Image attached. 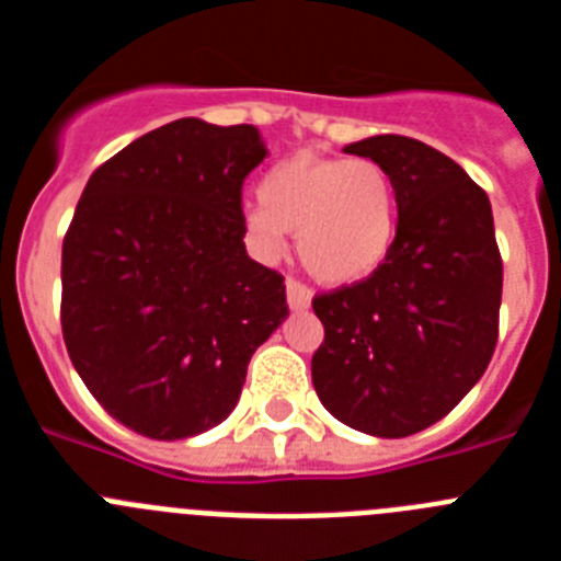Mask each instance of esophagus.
<instances>
[{
    "label": "esophagus",
    "mask_w": 561,
    "mask_h": 561,
    "mask_svg": "<svg viewBox=\"0 0 561 561\" xmlns=\"http://www.w3.org/2000/svg\"><path fill=\"white\" fill-rule=\"evenodd\" d=\"M286 304H289L291 311H306L311 306V289L295 277L286 280Z\"/></svg>",
    "instance_id": "34e87169"
}]
</instances>
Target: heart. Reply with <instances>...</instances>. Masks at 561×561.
Listing matches in <instances>:
<instances>
[{
    "mask_svg": "<svg viewBox=\"0 0 561 561\" xmlns=\"http://www.w3.org/2000/svg\"><path fill=\"white\" fill-rule=\"evenodd\" d=\"M257 196L244 210L252 247L277 257L291 232L304 266L323 284H359L396 244L399 187L376 160L297 153L266 171Z\"/></svg>",
    "mask_w": 561,
    "mask_h": 561,
    "instance_id": "1",
    "label": "heart"
}]
</instances>
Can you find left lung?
Returning a JSON list of instances; mask_svg holds the SVG:
<instances>
[{
	"label": "left lung",
	"mask_w": 561,
	"mask_h": 561,
	"mask_svg": "<svg viewBox=\"0 0 561 561\" xmlns=\"http://www.w3.org/2000/svg\"><path fill=\"white\" fill-rule=\"evenodd\" d=\"M345 153L393 173L399 232L374 275L314 297L325 340L311 381L336 421L404 438L444 419L492 362L503 295L492 205L427 142L379 134Z\"/></svg>",
	"instance_id": "1"
}]
</instances>
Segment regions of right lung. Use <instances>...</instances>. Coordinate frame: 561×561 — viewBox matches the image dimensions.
Returning <instances> with one entry per match:
<instances>
[{
	"instance_id": "1",
	"label": "right lung",
	"mask_w": 561,
	"mask_h": 561,
	"mask_svg": "<svg viewBox=\"0 0 561 561\" xmlns=\"http://www.w3.org/2000/svg\"><path fill=\"white\" fill-rule=\"evenodd\" d=\"M255 126L182 117L128 142L81 193L61 252V329L112 419L157 440L221 424L257 345L289 317L284 277L247 255Z\"/></svg>"
}]
</instances>
